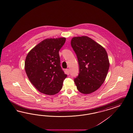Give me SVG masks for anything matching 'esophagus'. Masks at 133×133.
<instances>
[{
    "instance_id": "34e87169",
    "label": "esophagus",
    "mask_w": 133,
    "mask_h": 133,
    "mask_svg": "<svg viewBox=\"0 0 133 133\" xmlns=\"http://www.w3.org/2000/svg\"><path fill=\"white\" fill-rule=\"evenodd\" d=\"M65 72H66V74L67 75H69L70 74V70H69V69H66L65 70Z\"/></svg>"
}]
</instances>
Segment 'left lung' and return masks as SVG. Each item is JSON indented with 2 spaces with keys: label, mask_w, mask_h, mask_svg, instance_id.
<instances>
[{
  "label": "left lung",
  "mask_w": 133,
  "mask_h": 133,
  "mask_svg": "<svg viewBox=\"0 0 133 133\" xmlns=\"http://www.w3.org/2000/svg\"><path fill=\"white\" fill-rule=\"evenodd\" d=\"M71 44L77 55L79 74L74 79L82 94L96 91L104 82L109 68L107 53L101 45L87 36L73 37Z\"/></svg>",
  "instance_id": "obj_1"
}]
</instances>
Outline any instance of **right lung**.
<instances>
[{
	"mask_svg": "<svg viewBox=\"0 0 133 133\" xmlns=\"http://www.w3.org/2000/svg\"><path fill=\"white\" fill-rule=\"evenodd\" d=\"M66 38H47L29 52L25 70L30 82L40 92L54 95L62 87L67 75L61 66L59 51Z\"/></svg>",
	"mask_w": 133,
	"mask_h": 133,
	"instance_id": "add662e5",
	"label": "right lung"
}]
</instances>
